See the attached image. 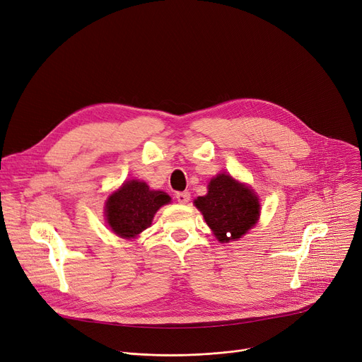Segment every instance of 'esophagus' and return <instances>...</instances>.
<instances>
[{
  "label": "esophagus",
  "instance_id": "obj_1",
  "mask_svg": "<svg viewBox=\"0 0 362 362\" xmlns=\"http://www.w3.org/2000/svg\"><path fill=\"white\" fill-rule=\"evenodd\" d=\"M189 198H191V194H189V192H177L176 194V199L180 204H186L189 201Z\"/></svg>",
  "mask_w": 362,
  "mask_h": 362
}]
</instances>
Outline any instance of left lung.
I'll return each instance as SVG.
<instances>
[{"instance_id": "left-lung-1", "label": "left lung", "mask_w": 362, "mask_h": 362, "mask_svg": "<svg viewBox=\"0 0 362 362\" xmlns=\"http://www.w3.org/2000/svg\"><path fill=\"white\" fill-rule=\"evenodd\" d=\"M195 205L220 242L239 239L259 216V202L254 191L224 173L211 179L208 194L195 199ZM227 233L231 236L227 237Z\"/></svg>"}]
</instances>
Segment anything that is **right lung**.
<instances>
[{"label": "right lung", "instance_id": "right-lung-1", "mask_svg": "<svg viewBox=\"0 0 362 362\" xmlns=\"http://www.w3.org/2000/svg\"><path fill=\"white\" fill-rule=\"evenodd\" d=\"M170 202L161 191H151L145 182H126L105 205V217L111 230L120 238H135L151 226L158 208Z\"/></svg>", "mask_w": 362, "mask_h": 362}]
</instances>
